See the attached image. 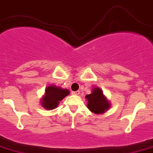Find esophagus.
<instances>
[{"instance_id":"esophagus-1","label":"esophagus","mask_w":153,"mask_h":153,"mask_svg":"<svg viewBox=\"0 0 153 153\" xmlns=\"http://www.w3.org/2000/svg\"><path fill=\"white\" fill-rule=\"evenodd\" d=\"M72 94H73V95H79V91H73V92H72Z\"/></svg>"}]
</instances>
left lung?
Here are the masks:
<instances>
[{"instance_id":"left-lung-1","label":"left lung","mask_w":153,"mask_h":153,"mask_svg":"<svg viewBox=\"0 0 153 153\" xmlns=\"http://www.w3.org/2000/svg\"><path fill=\"white\" fill-rule=\"evenodd\" d=\"M86 99L88 109L96 114H104L111 106L110 101L103 94L102 90L98 87H94L91 94L86 95Z\"/></svg>"}]
</instances>
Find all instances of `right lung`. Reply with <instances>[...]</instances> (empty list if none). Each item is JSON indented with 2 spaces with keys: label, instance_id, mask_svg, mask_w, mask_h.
Returning <instances> with one entry per match:
<instances>
[{
  "label": "right lung",
  "instance_id": "1",
  "mask_svg": "<svg viewBox=\"0 0 153 153\" xmlns=\"http://www.w3.org/2000/svg\"><path fill=\"white\" fill-rule=\"evenodd\" d=\"M70 94V91L55 85L45 88V94L41 99V105L46 110H53L58 107L59 101Z\"/></svg>",
  "mask_w": 153,
  "mask_h": 153
}]
</instances>
